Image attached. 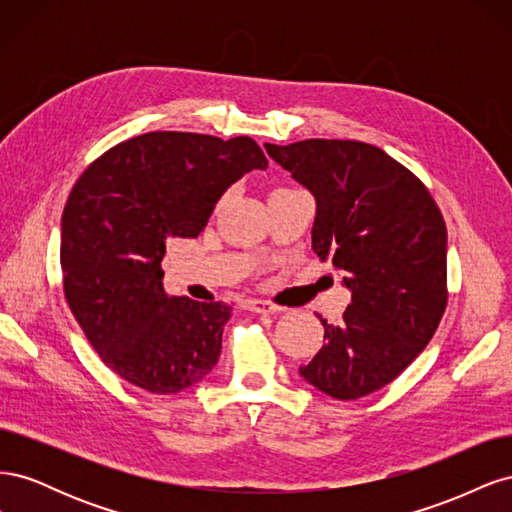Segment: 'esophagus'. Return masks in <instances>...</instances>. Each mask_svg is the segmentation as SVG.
<instances>
[{"mask_svg":"<svg viewBox=\"0 0 512 512\" xmlns=\"http://www.w3.org/2000/svg\"><path fill=\"white\" fill-rule=\"evenodd\" d=\"M245 307L250 309V312H256V314H277V312H282V307H277V305H273L269 301H262V299H250Z\"/></svg>","mask_w":512,"mask_h":512,"instance_id":"obj_1","label":"esophagus"}]
</instances>
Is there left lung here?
<instances>
[{
    "label": "left lung",
    "mask_w": 512,
    "mask_h": 512,
    "mask_svg": "<svg viewBox=\"0 0 512 512\" xmlns=\"http://www.w3.org/2000/svg\"><path fill=\"white\" fill-rule=\"evenodd\" d=\"M269 156L316 198L312 250L344 273V320L322 316L324 346L299 367L333 399L393 382L436 333L446 309V224L425 185L382 149L309 138Z\"/></svg>",
    "instance_id": "left-lung-1"
}]
</instances>
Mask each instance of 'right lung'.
Returning <instances> with one entry per match:
<instances>
[{
  "label": "right lung",
  "mask_w": 512,
  "mask_h": 512,
  "mask_svg": "<svg viewBox=\"0 0 512 512\" xmlns=\"http://www.w3.org/2000/svg\"><path fill=\"white\" fill-rule=\"evenodd\" d=\"M269 160L250 136L149 132L108 149L61 215V271L76 322L126 382L170 395L203 380L232 307L168 297V239L198 237L222 194Z\"/></svg>",
  "instance_id": "1"
}]
</instances>
